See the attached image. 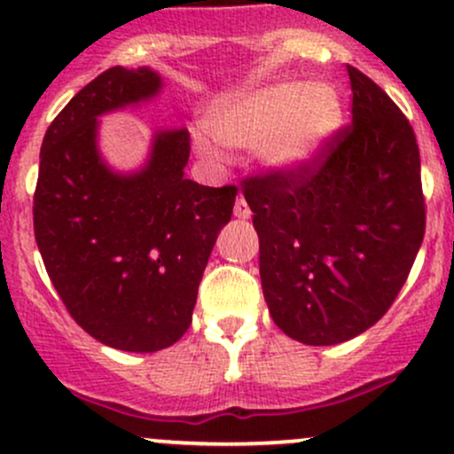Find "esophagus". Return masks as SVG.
I'll return each mask as SVG.
<instances>
[{"instance_id": "esophagus-1", "label": "esophagus", "mask_w": 454, "mask_h": 454, "mask_svg": "<svg viewBox=\"0 0 454 454\" xmlns=\"http://www.w3.org/2000/svg\"><path fill=\"white\" fill-rule=\"evenodd\" d=\"M250 215H252V211H250V207H247L246 198L239 195V198H237V202H235V217L237 219H250Z\"/></svg>"}]
</instances>
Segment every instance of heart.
Instances as JSON below:
<instances>
[{"mask_svg":"<svg viewBox=\"0 0 454 454\" xmlns=\"http://www.w3.org/2000/svg\"><path fill=\"white\" fill-rule=\"evenodd\" d=\"M341 119V99L333 87L280 80L217 98L204 114V128L228 147H261L263 163L280 174H300L324 159ZM207 136L195 132V145L217 160L219 152Z\"/></svg>","mask_w":454,"mask_h":454,"instance_id":"heart-1","label":"heart"}]
</instances>
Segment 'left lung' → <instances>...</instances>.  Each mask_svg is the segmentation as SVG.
<instances>
[{"label": "left lung", "instance_id": "1", "mask_svg": "<svg viewBox=\"0 0 454 454\" xmlns=\"http://www.w3.org/2000/svg\"><path fill=\"white\" fill-rule=\"evenodd\" d=\"M352 123L317 165L243 180L276 326L335 346L374 326L403 289L427 226L419 150L391 98L348 65Z\"/></svg>", "mask_w": 454, "mask_h": 454}]
</instances>
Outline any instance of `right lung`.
I'll return each mask as SVG.
<instances>
[{
	"label": "right lung",
	"mask_w": 454,
	"mask_h": 454,
	"mask_svg": "<svg viewBox=\"0 0 454 454\" xmlns=\"http://www.w3.org/2000/svg\"><path fill=\"white\" fill-rule=\"evenodd\" d=\"M160 89L150 67H113L78 90L47 128L35 191V237L51 285L90 337L126 352L163 350L187 333L237 195L184 178V128L156 130L139 171L106 165L98 117Z\"/></svg>",
	"instance_id": "obj_1"
}]
</instances>
